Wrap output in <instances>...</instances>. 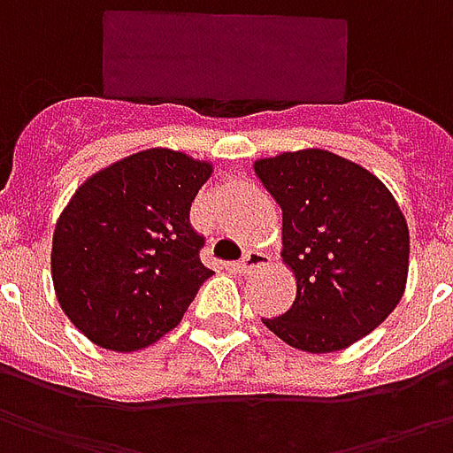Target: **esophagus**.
Here are the masks:
<instances>
[{
    "instance_id": "34e87169",
    "label": "esophagus",
    "mask_w": 453,
    "mask_h": 453,
    "mask_svg": "<svg viewBox=\"0 0 453 453\" xmlns=\"http://www.w3.org/2000/svg\"><path fill=\"white\" fill-rule=\"evenodd\" d=\"M265 260H267L265 253H258V250H249V253H246V256H243V258L236 263V270H239V273H249V270H253V267L263 265Z\"/></svg>"
}]
</instances>
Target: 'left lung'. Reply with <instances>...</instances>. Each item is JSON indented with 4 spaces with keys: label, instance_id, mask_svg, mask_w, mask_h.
<instances>
[{
    "label": "left lung",
    "instance_id": "8db88e82",
    "mask_svg": "<svg viewBox=\"0 0 453 453\" xmlns=\"http://www.w3.org/2000/svg\"><path fill=\"white\" fill-rule=\"evenodd\" d=\"M253 168L282 207V263L296 280L292 309L263 323L303 352L349 348L405 292L411 234L401 207L374 173L333 151H285Z\"/></svg>",
    "mask_w": 453,
    "mask_h": 453
}]
</instances>
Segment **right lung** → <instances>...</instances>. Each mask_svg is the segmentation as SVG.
<instances>
[{"instance_id":"obj_1","label":"right lung","mask_w":453,"mask_h":453,"mask_svg":"<svg viewBox=\"0 0 453 453\" xmlns=\"http://www.w3.org/2000/svg\"><path fill=\"white\" fill-rule=\"evenodd\" d=\"M210 176V161L154 147L96 171L72 195L52 234V285L94 345L134 352L180 323L212 275L190 226Z\"/></svg>"}]
</instances>
